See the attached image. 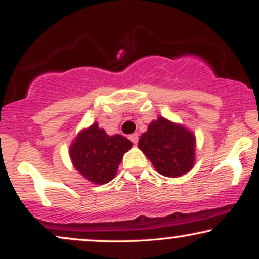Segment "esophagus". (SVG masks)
<instances>
[{
    "label": "esophagus",
    "instance_id": "obj_1",
    "mask_svg": "<svg viewBox=\"0 0 259 259\" xmlns=\"http://www.w3.org/2000/svg\"><path fill=\"white\" fill-rule=\"evenodd\" d=\"M129 139H130V141H132L134 145H136V144H138V141H139V134L138 133L132 134V135L129 136Z\"/></svg>",
    "mask_w": 259,
    "mask_h": 259
}]
</instances>
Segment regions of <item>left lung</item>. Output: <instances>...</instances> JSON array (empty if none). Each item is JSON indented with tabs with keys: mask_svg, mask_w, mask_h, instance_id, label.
<instances>
[{
	"mask_svg": "<svg viewBox=\"0 0 259 259\" xmlns=\"http://www.w3.org/2000/svg\"><path fill=\"white\" fill-rule=\"evenodd\" d=\"M138 146L156 170L164 177L178 178L194 167L195 135L180 124L171 123L163 117L151 121Z\"/></svg>",
	"mask_w": 259,
	"mask_h": 259,
	"instance_id": "obj_1",
	"label": "left lung"
}]
</instances>
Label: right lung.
Returning a JSON list of instances; mask_svg holds the SVG:
<instances>
[{
	"label": "right lung",
	"instance_id": "obj_1",
	"mask_svg": "<svg viewBox=\"0 0 259 259\" xmlns=\"http://www.w3.org/2000/svg\"><path fill=\"white\" fill-rule=\"evenodd\" d=\"M132 146L130 140L119 134L107 135L99 124L94 123L78 134L70 145L69 156L74 168L85 179L102 185L115 177L124 153Z\"/></svg>",
	"mask_w": 259,
	"mask_h": 259
}]
</instances>
